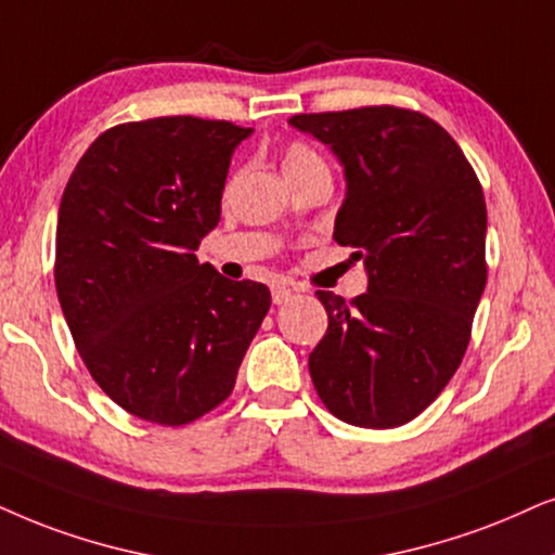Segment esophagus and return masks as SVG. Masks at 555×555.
<instances>
[{
  "instance_id": "obj_1",
  "label": "esophagus",
  "mask_w": 555,
  "mask_h": 555,
  "mask_svg": "<svg viewBox=\"0 0 555 555\" xmlns=\"http://www.w3.org/2000/svg\"><path fill=\"white\" fill-rule=\"evenodd\" d=\"M292 289L289 286H273V292H271V299H273V305H286V301L292 299Z\"/></svg>"
}]
</instances>
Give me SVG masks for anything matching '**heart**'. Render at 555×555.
Segmentation results:
<instances>
[{"mask_svg":"<svg viewBox=\"0 0 555 555\" xmlns=\"http://www.w3.org/2000/svg\"><path fill=\"white\" fill-rule=\"evenodd\" d=\"M314 164H322V160L318 153H312L307 145L294 143L284 153V171H292V168H301V166H314Z\"/></svg>","mask_w":555,"mask_h":555,"instance_id":"heart-1","label":"heart"}]
</instances>
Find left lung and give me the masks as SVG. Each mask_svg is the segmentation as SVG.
<instances>
[{
    "label": "left lung",
    "mask_w": 555,
    "mask_h": 555,
    "mask_svg": "<svg viewBox=\"0 0 555 555\" xmlns=\"http://www.w3.org/2000/svg\"><path fill=\"white\" fill-rule=\"evenodd\" d=\"M289 125L343 166L333 237L359 248L369 276L350 305L318 292L327 333L310 353L312 384L343 423L399 427L446 389L472 338L487 286L481 184L455 140L420 112L361 107Z\"/></svg>",
    "instance_id": "8db88e82"
}]
</instances>
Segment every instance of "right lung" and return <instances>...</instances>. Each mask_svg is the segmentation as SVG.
Returning <instances> with one entry per match:
<instances>
[{
    "mask_svg": "<svg viewBox=\"0 0 555 555\" xmlns=\"http://www.w3.org/2000/svg\"><path fill=\"white\" fill-rule=\"evenodd\" d=\"M254 128L156 117L102 132L55 225V292L89 374L130 415L186 425L225 402L271 307L194 250L220 222L230 158Z\"/></svg>",
    "mask_w": 555,
    "mask_h": 555,
    "instance_id": "obj_1",
    "label": "right lung"
}]
</instances>
